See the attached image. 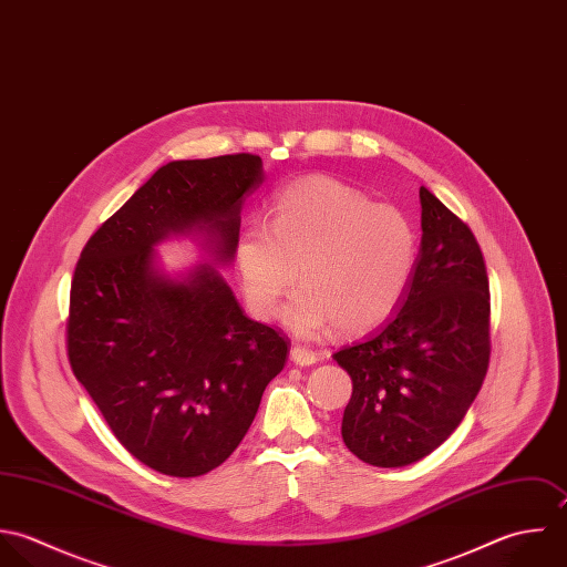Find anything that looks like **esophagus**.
Listing matches in <instances>:
<instances>
[{"mask_svg":"<svg viewBox=\"0 0 567 567\" xmlns=\"http://www.w3.org/2000/svg\"><path fill=\"white\" fill-rule=\"evenodd\" d=\"M290 359H292V363H297V365H315L317 363V354L312 352V350H306V348H301V346H292V350H290Z\"/></svg>","mask_w":567,"mask_h":567,"instance_id":"obj_1","label":"esophagus"}]
</instances>
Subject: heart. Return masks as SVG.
<instances>
[{
  "label": "heart",
  "instance_id": "1",
  "mask_svg": "<svg viewBox=\"0 0 567 567\" xmlns=\"http://www.w3.org/2000/svg\"><path fill=\"white\" fill-rule=\"evenodd\" d=\"M415 264L417 233L406 213L332 178L275 190L266 224L250 219L235 239L241 290L257 319H272L301 275L284 310L301 337L334 323L343 332L377 328L400 306Z\"/></svg>",
  "mask_w": 567,
  "mask_h": 567
}]
</instances>
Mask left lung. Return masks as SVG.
I'll return each instance as SVG.
<instances>
[{
    "instance_id": "8db88e82",
    "label": "left lung",
    "mask_w": 567,
    "mask_h": 567,
    "mask_svg": "<svg viewBox=\"0 0 567 567\" xmlns=\"http://www.w3.org/2000/svg\"><path fill=\"white\" fill-rule=\"evenodd\" d=\"M422 246L398 310L332 359L352 378L343 442L380 468L413 464L462 422L491 363V290L473 230L420 187Z\"/></svg>"
}]
</instances>
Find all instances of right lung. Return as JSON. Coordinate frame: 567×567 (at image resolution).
<instances>
[{
    "label": "right lung",
    "instance_id": "1",
    "mask_svg": "<svg viewBox=\"0 0 567 567\" xmlns=\"http://www.w3.org/2000/svg\"><path fill=\"white\" fill-rule=\"evenodd\" d=\"M261 158L228 154L161 167L87 239L70 286L68 361L116 440L145 466L197 477L244 440L290 341L248 319L206 264L187 281L154 270V244L204 228L233 259Z\"/></svg>",
    "mask_w": 567,
    "mask_h": 567
}]
</instances>
